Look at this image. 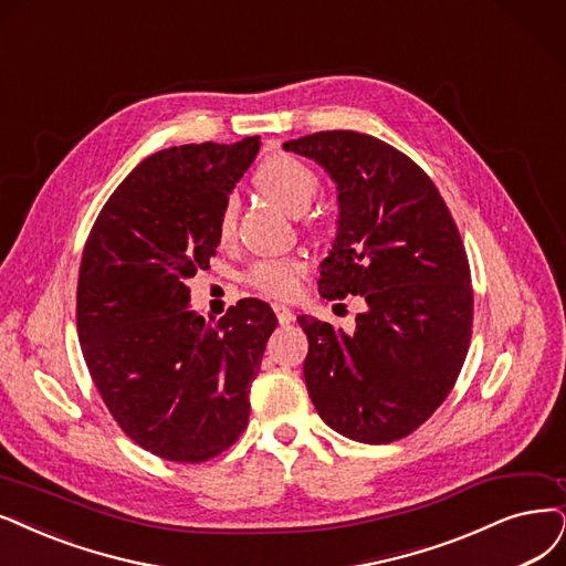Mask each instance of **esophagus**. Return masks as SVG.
<instances>
[{
    "label": "esophagus",
    "mask_w": 566,
    "mask_h": 566,
    "mask_svg": "<svg viewBox=\"0 0 566 566\" xmlns=\"http://www.w3.org/2000/svg\"><path fill=\"white\" fill-rule=\"evenodd\" d=\"M272 310H275V315H277V322L282 324V326H289L291 322H294L296 317H294V312H291L286 305H280V303H275L272 305Z\"/></svg>",
    "instance_id": "obj_1"
}]
</instances>
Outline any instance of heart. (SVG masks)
Returning <instances> with one entry per match:
<instances>
[{
    "mask_svg": "<svg viewBox=\"0 0 566 566\" xmlns=\"http://www.w3.org/2000/svg\"><path fill=\"white\" fill-rule=\"evenodd\" d=\"M256 184L261 191L284 207L289 214H305L310 205L319 193V177L310 165L294 156H270L256 172ZM235 221V200H228L219 217V233L226 238L233 230ZM305 275V263L296 256L284 259H261L247 270V280L251 286L275 298H291L301 291Z\"/></svg>",
    "mask_w": 566,
    "mask_h": 566,
    "instance_id": "obj_1",
    "label": "heart"
}]
</instances>
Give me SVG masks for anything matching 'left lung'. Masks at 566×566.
Listing matches in <instances>:
<instances>
[{
    "mask_svg": "<svg viewBox=\"0 0 566 566\" xmlns=\"http://www.w3.org/2000/svg\"><path fill=\"white\" fill-rule=\"evenodd\" d=\"M284 149L319 163L338 188L319 294L366 303L354 333L298 317L310 399L352 441H399L448 399L464 366L473 324L467 249L429 175L387 142L326 130Z\"/></svg>",
    "mask_w": 566,
    "mask_h": 566,
    "instance_id": "8db88e82",
    "label": "left lung"
}]
</instances>
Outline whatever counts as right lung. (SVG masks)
Instances as JSON below:
<instances>
[{
	"label": "right lung",
	"mask_w": 566,
	"mask_h": 566,
	"mask_svg": "<svg viewBox=\"0 0 566 566\" xmlns=\"http://www.w3.org/2000/svg\"><path fill=\"white\" fill-rule=\"evenodd\" d=\"M259 146L244 137L144 158L102 207L83 249V359L125 436L167 462L200 464L238 441L277 326L259 298L238 301L217 324L188 307V280L217 254L221 209Z\"/></svg>",
	"instance_id": "1"
}]
</instances>
